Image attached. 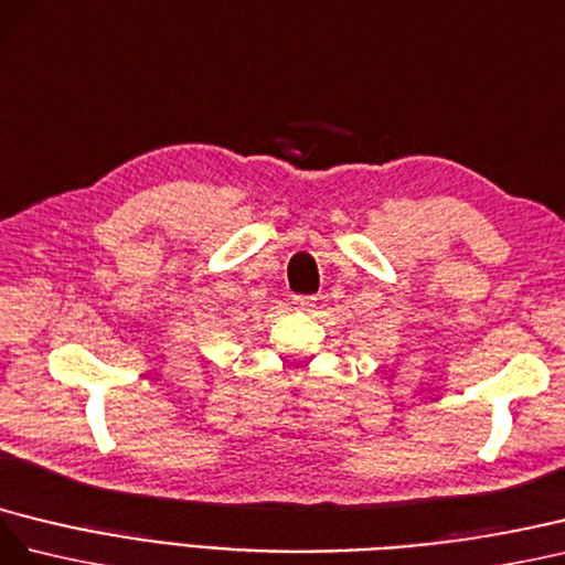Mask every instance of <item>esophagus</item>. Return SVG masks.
Listing matches in <instances>:
<instances>
[{
  "label": "esophagus",
  "mask_w": 565,
  "mask_h": 565,
  "mask_svg": "<svg viewBox=\"0 0 565 565\" xmlns=\"http://www.w3.org/2000/svg\"><path fill=\"white\" fill-rule=\"evenodd\" d=\"M294 305L298 310H310V308H315V298L312 296H294Z\"/></svg>",
  "instance_id": "obj_1"
}]
</instances>
